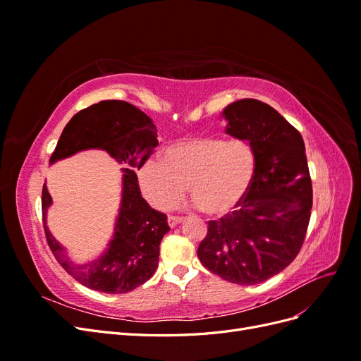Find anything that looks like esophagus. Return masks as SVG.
Returning a JSON list of instances; mask_svg holds the SVG:
<instances>
[{
  "instance_id": "1",
  "label": "esophagus",
  "mask_w": 361,
  "mask_h": 361,
  "mask_svg": "<svg viewBox=\"0 0 361 361\" xmlns=\"http://www.w3.org/2000/svg\"><path fill=\"white\" fill-rule=\"evenodd\" d=\"M182 220L183 218H180V216H174V215H169V218H167V221H169V226L173 228V227H176L178 224H180L182 223Z\"/></svg>"
}]
</instances>
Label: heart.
I'll list each match as a JSON object with an SVG mask.
<instances>
[{"label": "heart", "mask_w": 361, "mask_h": 361, "mask_svg": "<svg viewBox=\"0 0 361 361\" xmlns=\"http://www.w3.org/2000/svg\"><path fill=\"white\" fill-rule=\"evenodd\" d=\"M255 150L245 140L203 135L176 141L162 158L150 157L138 169L147 202L166 211L187 191L211 216H224L243 203L255 179Z\"/></svg>", "instance_id": "obj_1"}]
</instances>
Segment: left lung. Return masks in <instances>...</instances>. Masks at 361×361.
Segmentation results:
<instances>
[{
	"label": "left lung",
	"mask_w": 361,
	"mask_h": 361,
	"mask_svg": "<svg viewBox=\"0 0 361 361\" xmlns=\"http://www.w3.org/2000/svg\"><path fill=\"white\" fill-rule=\"evenodd\" d=\"M226 133L255 150L256 171L239 209L209 221L197 255L236 285H257L290 265L310 221L313 191L301 134L257 99L227 105Z\"/></svg>",
	"instance_id": "left-lung-1"
}]
</instances>
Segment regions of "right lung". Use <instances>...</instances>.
Returning a JSON list of instances; mask_svg holds the SVG:
<instances>
[{
  "mask_svg": "<svg viewBox=\"0 0 361 361\" xmlns=\"http://www.w3.org/2000/svg\"><path fill=\"white\" fill-rule=\"evenodd\" d=\"M157 128L152 118L125 101H101L76 113L64 126L49 164L85 149H102L123 164L122 202L113 239L104 253L84 265H76L54 238L47 226L52 203L47 185L42 190V215L47 241L59 264L82 286L105 293H126L143 285L155 274L159 244L170 227L167 215L152 209L141 197L140 169L158 146Z\"/></svg>",
  "mask_w": 361,
  "mask_h": 361,
  "instance_id": "1",
  "label": "right lung"
}]
</instances>
